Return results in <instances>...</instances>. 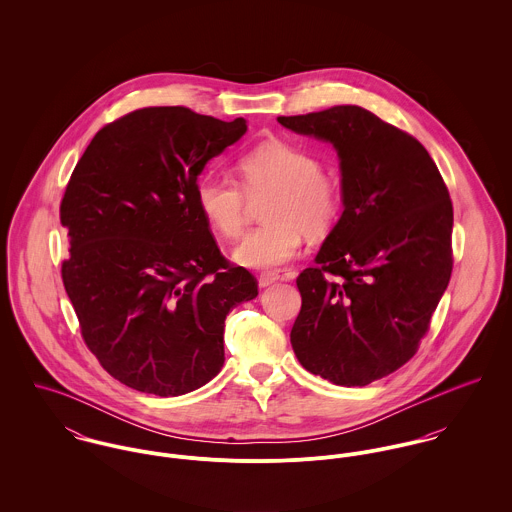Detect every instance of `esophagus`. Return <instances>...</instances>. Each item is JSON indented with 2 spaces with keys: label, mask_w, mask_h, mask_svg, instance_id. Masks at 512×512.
Returning a JSON list of instances; mask_svg holds the SVG:
<instances>
[{
  "label": "esophagus",
  "mask_w": 512,
  "mask_h": 512,
  "mask_svg": "<svg viewBox=\"0 0 512 512\" xmlns=\"http://www.w3.org/2000/svg\"><path fill=\"white\" fill-rule=\"evenodd\" d=\"M278 280H280V276H278V274H274V272H264V274H260L258 284H260V288H268V286L276 284Z\"/></svg>",
  "instance_id": "1"
}]
</instances>
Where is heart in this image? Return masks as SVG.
<instances>
[{
    "instance_id": "1",
    "label": "heart",
    "mask_w": 512,
    "mask_h": 512,
    "mask_svg": "<svg viewBox=\"0 0 512 512\" xmlns=\"http://www.w3.org/2000/svg\"><path fill=\"white\" fill-rule=\"evenodd\" d=\"M240 185L222 175H203L197 181V205L209 224L224 238H236L244 224L248 199L270 195L262 207L266 224L250 230L232 256L246 268H276L297 256L301 232L325 236L341 211V191L323 173L321 161L282 140H270L242 155Z\"/></svg>"
}]
</instances>
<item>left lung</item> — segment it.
Returning a JSON list of instances; mask_svg holds the SVG:
<instances>
[{
  "mask_svg": "<svg viewBox=\"0 0 512 512\" xmlns=\"http://www.w3.org/2000/svg\"><path fill=\"white\" fill-rule=\"evenodd\" d=\"M278 122L337 149L343 199L315 266L297 276L293 353L333 384L366 386L416 355L449 284V193L426 147L361 106Z\"/></svg>",
  "mask_w": 512,
  "mask_h": 512,
  "instance_id": "obj_1",
  "label": "left lung"
}]
</instances>
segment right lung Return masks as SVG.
<instances>
[{
  "mask_svg": "<svg viewBox=\"0 0 512 512\" xmlns=\"http://www.w3.org/2000/svg\"><path fill=\"white\" fill-rule=\"evenodd\" d=\"M183 106L142 108L104 126L61 203L63 284L82 339L122 384L155 396L205 386L224 365V319L258 295L197 205L205 165L246 134Z\"/></svg>",
  "mask_w": 512,
  "mask_h": 512,
  "instance_id": "right-lung-1",
  "label": "right lung"
}]
</instances>
